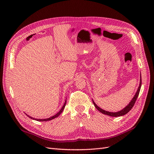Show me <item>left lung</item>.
<instances>
[{"label":"left lung","mask_w":154,"mask_h":154,"mask_svg":"<svg viewBox=\"0 0 154 154\" xmlns=\"http://www.w3.org/2000/svg\"><path fill=\"white\" fill-rule=\"evenodd\" d=\"M141 77L140 83H139V86L138 87V89H137V92L136 93V94H135V96H134L132 100H131V101H130V103H128V105L126 107H125L123 109H122V110H120L119 112H110L104 110H103L102 109L100 108V107L94 103V101H93V100H92V102H93V103H94V105L95 106L96 108L97 109V110H98L100 112L103 113V114L107 115V116H112V117H119V116H122L125 115L126 114H127L128 112L132 109V107L134 106L135 103H136V101L137 97L139 96V91H140V89H141Z\"/></svg>","instance_id":"obj_1"}]
</instances>
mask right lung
Wrapping results in <instances>:
<instances>
[{"mask_svg":"<svg viewBox=\"0 0 154 154\" xmlns=\"http://www.w3.org/2000/svg\"><path fill=\"white\" fill-rule=\"evenodd\" d=\"M66 101H67L66 100V101H65V103H64V105H63V106H62V108L61 109V110H60L57 114H55L54 116H52V117H51V118H47V119H35L34 118H32V117H31V116H28L27 114H26V115H27V116H28V117H29V118H31V119H35V120H36V121H38V122H48V121L52 120V119H54V118H57L58 116L59 115H60V114H61V113L62 112L63 109H64V108H65V106H66Z\"/></svg>","mask_w":154,"mask_h":154,"instance_id":"add662e5","label":"right lung"}]
</instances>
